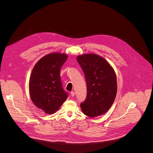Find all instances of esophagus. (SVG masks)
<instances>
[{
  "label": "esophagus",
  "mask_w": 153,
  "mask_h": 153,
  "mask_svg": "<svg viewBox=\"0 0 153 153\" xmlns=\"http://www.w3.org/2000/svg\"><path fill=\"white\" fill-rule=\"evenodd\" d=\"M75 92H74V91H72V92H71V96L72 97H74L75 96Z\"/></svg>",
  "instance_id": "34e87169"
}]
</instances>
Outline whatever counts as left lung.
<instances>
[{
    "label": "left lung",
    "mask_w": 153,
    "mask_h": 153,
    "mask_svg": "<svg viewBox=\"0 0 153 153\" xmlns=\"http://www.w3.org/2000/svg\"><path fill=\"white\" fill-rule=\"evenodd\" d=\"M87 82L86 100L81 104L82 112L93 118L105 114L112 106L117 92V76L113 68L102 56L83 54L76 57Z\"/></svg>",
    "instance_id": "1"
}]
</instances>
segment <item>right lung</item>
<instances>
[{"label":"right lung","mask_w":153,"mask_h":153,"mask_svg":"<svg viewBox=\"0 0 153 153\" xmlns=\"http://www.w3.org/2000/svg\"><path fill=\"white\" fill-rule=\"evenodd\" d=\"M67 58L65 53H51L41 58L32 69L29 83L30 98L36 107L46 114L55 113L68 97L60 76Z\"/></svg>","instance_id":"1"}]
</instances>
